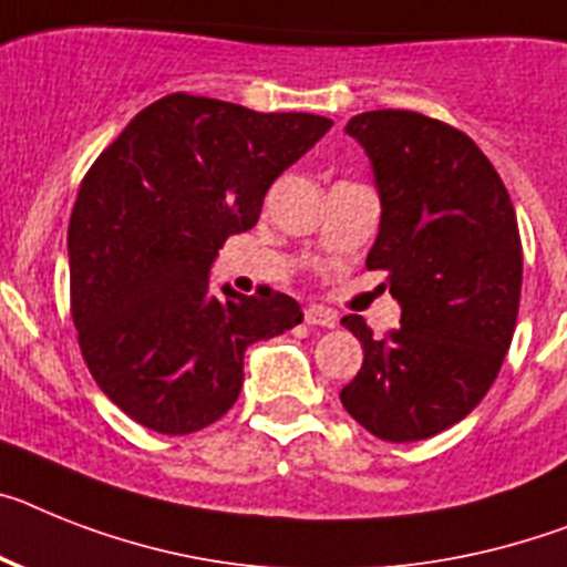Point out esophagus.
Wrapping results in <instances>:
<instances>
[{
    "label": "esophagus",
    "mask_w": 567,
    "mask_h": 567,
    "mask_svg": "<svg viewBox=\"0 0 567 567\" xmlns=\"http://www.w3.org/2000/svg\"><path fill=\"white\" fill-rule=\"evenodd\" d=\"M306 322H308V326L334 328L337 326V313L328 311V308H322V306H308L306 308Z\"/></svg>",
    "instance_id": "esophagus-1"
}]
</instances>
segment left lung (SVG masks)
I'll use <instances>...</instances> for the list:
<instances>
[{
  "label": "left lung",
  "mask_w": 567,
  "mask_h": 567,
  "mask_svg": "<svg viewBox=\"0 0 567 567\" xmlns=\"http://www.w3.org/2000/svg\"><path fill=\"white\" fill-rule=\"evenodd\" d=\"M346 132L372 161L383 210L365 268L386 270L401 328L374 340L363 317H342L363 365L340 401L383 441H423L482 403L511 349L522 297L516 210L487 155L446 123L380 109Z\"/></svg>",
  "instance_id": "left-lung-1"
}]
</instances>
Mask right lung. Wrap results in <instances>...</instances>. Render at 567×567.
Returning <instances> with one entry per match:
<instances>
[{
  "label": "right lung",
  "mask_w": 567,
  "mask_h": 567,
  "mask_svg": "<svg viewBox=\"0 0 567 567\" xmlns=\"http://www.w3.org/2000/svg\"><path fill=\"white\" fill-rule=\"evenodd\" d=\"M331 121L166 94L100 152L69 221L71 317L97 386L164 435L210 426L236 403L245 351L302 322L288 293L225 297L210 265Z\"/></svg>",
  "instance_id": "1"
}]
</instances>
